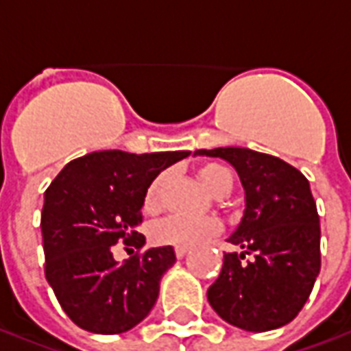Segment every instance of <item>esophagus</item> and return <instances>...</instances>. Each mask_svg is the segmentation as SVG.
Returning <instances> with one entry per match:
<instances>
[{"label":"esophagus","mask_w":351,"mask_h":351,"mask_svg":"<svg viewBox=\"0 0 351 351\" xmlns=\"http://www.w3.org/2000/svg\"><path fill=\"white\" fill-rule=\"evenodd\" d=\"M186 254H188V250H186V248H175V256H176V258H178V259L184 258Z\"/></svg>","instance_id":"34e87169"}]
</instances>
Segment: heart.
<instances>
[{"label":"heart","instance_id":"heart-1","mask_svg":"<svg viewBox=\"0 0 351 351\" xmlns=\"http://www.w3.org/2000/svg\"><path fill=\"white\" fill-rule=\"evenodd\" d=\"M197 176L205 188L214 195H226L233 188V176L228 169L218 163H203L199 165ZM167 173L156 176L145 193L146 213H158L163 201V190L167 184ZM221 231V223L216 218H188V216H165L150 226V239L160 246H175V248H191L206 243Z\"/></svg>","mask_w":351,"mask_h":351}]
</instances>
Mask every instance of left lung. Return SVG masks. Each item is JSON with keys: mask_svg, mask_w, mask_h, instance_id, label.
I'll return each mask as SVG.
<instances>
[{"mask_svg": "<svg viewBox=\"0 0 351 351\" xmlns=\"http://www.w3.org/2000/svg\"><path fill=\"white\" fill-rule=\"evenodd\" d=\"M195 154L231 163L246 193L243 221L229 239L243 254L223 256L220 276L206 291L210 306L244 331L289 324L308 301L322 267L319 216L306 176L276 156L250 148Z\"/></svg>", "mask_w": 351, "mask_h": 351, "instance_id": "left-lung-1", "label": "left lung"}]
</instances>
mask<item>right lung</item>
Instances as JSON below:
<instances>
[{"instance_id": "add662e5", "label": "right lung", "mask_w": 351, "mask_h": 351, "mask_svg": "<svg viewBox=\"0 0 351 351\" xmlns=\"http://www.w3.org/2000/svg\"><path fill=\"white\" fill-rule=\"evenodd\" d=\"M190 152L101 150L69 161L45 191L41 213L45 276L80 329L130 331L152 310L160 280L176 261L171 246L138 252L145 193L163 169ZM138 254L118 264L114 244Z\"/></svg>"}]
</instances>
